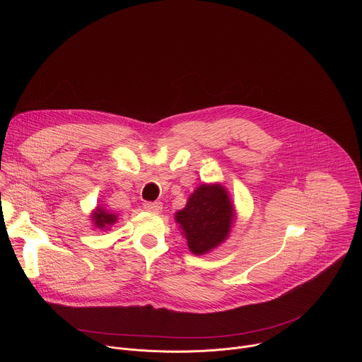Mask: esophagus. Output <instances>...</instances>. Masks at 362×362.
Listing matches in <instances>:
<instances>
[{"label":"esophagus","instance_id":"obj_1","mask_svg":"<svg viewBox=\"0 0 362 362\" xmlns=\"http://www.w3.org/2000/svg\"><path fill=\"white\" fill-rule=\"evenodd\" d=\"M143 206L147 212H151V214H159L162 211L160 202H146Z\"/></svg>","mask_w":362,"mask_h":362}]
</instances>
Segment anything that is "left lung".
I'll use <instances>...</instances> for the list:
<instances>
[{
  "label": "left lung",
  "instance_id": "left-lung-1",
  "mask_svg": "<svg viewBox=\"0 0 362 362\" xmlns=\"http://www.w3.org/2000/svg\"><path fill=\"white\" fill-rule=\"evenodd\" d=\"M176 222L194 255L208 253L229 235L235 219L233 204L226 189L219 185H200L176 212Z\"/></svg>",
  "mask_w": 362,
  "mask_h": 362
}]
</instances>
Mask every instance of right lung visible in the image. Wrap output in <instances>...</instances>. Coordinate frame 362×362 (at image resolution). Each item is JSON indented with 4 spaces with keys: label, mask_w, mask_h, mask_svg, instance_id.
Listing matches in <instances>:
<instances>
[{
    "label": "right lung",
    "mask_w": 362,
    "mask_h": 362,
    "mask_svg": "<svg viewBox=\"0 0 362 362\" xmlns=\"http://www.w3.org/2000/svg\"><path fill=\"white\" fill-rule=\"evenodd\" d=\"M91 221L98 229H110L117 222V215L106 211L101 206H97V209L91 214Z\"/></svg>",
    "instance_id": "obj_1"
}]
</instances>
